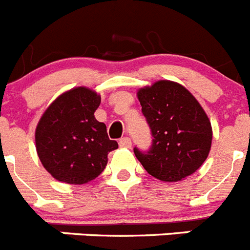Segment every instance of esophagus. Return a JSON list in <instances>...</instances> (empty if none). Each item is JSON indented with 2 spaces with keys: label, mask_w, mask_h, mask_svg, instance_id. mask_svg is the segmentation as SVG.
Instances as JSON below:
<instances>
[{
  "label": "esophagus",
  "mask_w": 250,
  "mask_h": 250,
  "mask_svg": "<svg viewBox=\"0 0 250 250\" xmlns=\"http://www.w3.org/2000/svg\"><path fill=\"white\" fill-rule=\"evenodd\" d=\"M119 145L121 147H131V140L129 138H123L119 141Z\"/></svg>",
  "instance_id": "1"
}]
</instances>
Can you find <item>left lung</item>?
I'll use <instances>...</instances> for the list:
<instances>
[{"label":"left lung","instance_id":"8db88e82","mask_svg":"<svg viewBox=\"0 0 250 250\" xmlns=\"http://www.w3.org/2000/svg\"><path fill=\"white\" fill-rule=\"evenodd\" d=\"M136 95L154 138L147 152L134 149L144 169L167 183L195 173L207 160L213 140L210 120L199 101L169 80L141 87Z\"/></svg>","mask_w":250,"mask_h":250}]
</instances>
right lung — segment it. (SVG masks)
I'll use <instances>...</instances> for the list:
<instances>
[{
  "instance_id": "right-lung-1",
  "label": "right lung",
  "mask_w": 250,
  "mask_h": 250,
  "mask_svg": "<svg viewBox=\"0 0 250 250\" xmlns=\"http://www.w3.org/2000/svg\"><path fill=\"white\" fill-rule=\"evenodd\" d=\"M100 103L98 92L79 86L57 96L40 119L35 131L37 155L59 182H91L105 169L107 154L118 149L105 124L95 119Z\"/></svg>"
}]
</instances>
